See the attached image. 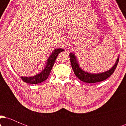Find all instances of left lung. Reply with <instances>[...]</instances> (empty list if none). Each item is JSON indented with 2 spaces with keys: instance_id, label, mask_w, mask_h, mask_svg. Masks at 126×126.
I'll return each instance as SVG.
<instances>
[{
  "instance_id": "obj_1",
  "label": "left lung",
  "mask_w": 126,
  "mask_h": 126,
  "mask_svg": "<svg viewBox=\"0 0 126 126\" xmlns=\"http://www.w3.org/2000/svg\"><path fill=\"white\" fill-rule=\"evenodd\" d=\"M69 56H70L72 69H73L75 75L82 81L89 83L103 81L109 78L115 71V69L117 66L118 61H119V57H118L114 66L108 71L103 72V73H98V74H92V73H89L83 71L82 69H81V68L79 67L75 54H73V53H70L69 54Z\"/></svg>"
}]
</instances>
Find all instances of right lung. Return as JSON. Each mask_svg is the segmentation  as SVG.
Instances as JSON below:
<instances>
[{
    "mask_svg": "<svg viewBox=\"0 0 126 126\" xmlns=\"http://www.w3.org/2000/svg\"><path fill=\"white\" fill-rule=\"evenodd\" d=\"M63 51L64 50L62 48L55 50L51 56L49 57L47 62V65L41 73L35 75V76H31V77H21L22 80L26 83H31V84H37V83H41V82L44 81L48 78L58 54L60 52Z\"/></svg>",
    "mask_w": 126,
    "mask_h": 126,
    "instance_id": "1",
    "label": "right lung"
}]
</instances>
